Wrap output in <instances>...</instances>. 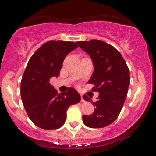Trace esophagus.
I'll return each mask as SVG.
<instances>
[{
  "instance_id": "obj_1",
  "label": "esophagus",
  "mask_w": 156,
  "mask_h": 156,
  "mask_svg": "<svg viewBox=\"0 0 156 156\" xmlns=\"http://www.w3.org/2000/svg\"><path fill=\"white\" fill-rule=\"evenodd\" d=\"M80 98H81V99H80V101H81L82 103H83V102H85V100L83 99V95H82V94H81V95H80Z\"/></svg>"
}]
</instances>
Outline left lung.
<instances>
[{"label": "left lung", "mask_w": 156, "mask_h": 156, "mask_svg": "<svg viewBox=\"0 0 156 156\" xmlns=\"http://www.w3.org/2000/svg\"><path fill=\"white\" fill-rule=\"evenodd\" d=\"M77 44L92 58L94 72L88 83L94 84L93 92H99L98 101L83 95L86 101L95 106L91 115H83L84 125L91 128H104L119 116L130 85V71L121 53L102 40L80 41Z\"/></svg>", "instance_id": "8db88e82"}]
</instances>
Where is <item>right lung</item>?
Returning <instances> with one entry per match:
<instances>
[{
    "label": "right lung",
    "mask_w": 156,
    "mask_h": 156,
    "mask_svg": "<svg viewBox=\"0 0 156 156\" xmlns=\"http://www.w3.org/2000/svg\"><path fill=\"white\" fill-rule=\"evenodd\" d=\"M77 48L73 42L48 41L28 61L21 80V98L28 117L42 129L61 128L65 122L67 108L80 101L75 89L58 94L50 83L52 77L59 76L66 55Z\"/></svg>",
    "instance_id": "obj_1"
}]
</instances>
